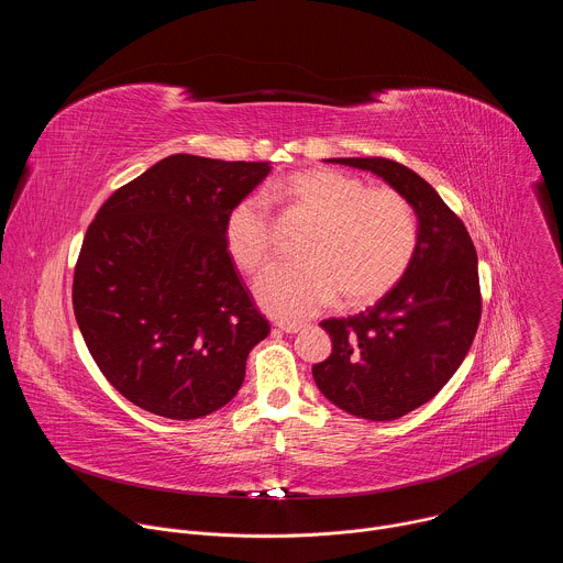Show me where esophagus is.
Segmentation results:
<instances>
[{"mask_svg": "<svg viewBox=\"0 0 563 563\" xmlns=\"http://www.w3.org/2000/svg\"><path fill=\"white\" fill-rule=\"evenodd\" d=\"M274 328L285 332V334H296V332H300L305 328V323H298V320H276Z\"/></svg>", "mask_w": 563, "mask_h": 563, "instance_id": "34e87169", "label": "esophagus"}]
</instances>
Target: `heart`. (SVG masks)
Returning <instances> with one entry per match:
<instances>
[{
    "label": "heart",
    "instance_id": "heart-1",
    "mask_svg": "<svg viewBox=\"0 0 563 563\" xmlns=\"http://www.w3.org/2000/svg\"><path fill=\"white\" fill-rule=\"evenodd\" d=\"M263 194L287 213L311 220L298 247L302 261L274 265L256 283L269 313L302 318L328 307L336 294L345 305H367L406 276L419 224L404 194L369 189L361 178L334 169L296 172L269 183ZM266 201L243 198L224 220V250L245 274L261 272L274 254V218Z\"/></svg>",
    "mask_w": 563,
    "mask_h": 563
}]
</instances>
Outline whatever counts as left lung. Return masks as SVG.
<instances>
[{
    "label": "left lung",
    "instance_id": "left-lung-1",
    "mask_svg": "<svg viewBox=\"0 0 563 563\" xmlns=\"http://www.w3.org/2000/svg\"><path fill=\"white\" fill-rule=\"evenodd\" d=\"M330 163L380 176L419 218V245L406 276L365 311L323 320L332 354L311 367L318 389L341 410L394 421L437 396L474 341L481 320L476 250L461 218L412 169L387 157Z\"/></svg>",
    "mask_w": 563,
    "mask_h": 563
}]
</instances>
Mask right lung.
Masks as SVG:
<instances>
[{
	"label": "right lung",
	"mask_w": 563,
	"mask_h": 563,
	"mask_svg": "<svg viewBox=\"0 0 563 563\" xmlns=\"http://www.w3.org/2000/svg\"><path fill=\"white\" fill-rule=\"evenodd\" d=\"M267 174V163L169 155L89 224L73 311L100 372L133 406L191 421L243 385L269 320L224 250V220Z\"/></svg>",
	"instance_id": "1"
}]
</instances>
